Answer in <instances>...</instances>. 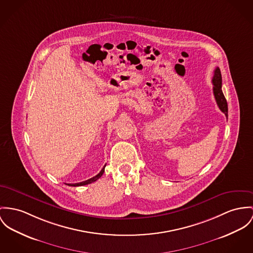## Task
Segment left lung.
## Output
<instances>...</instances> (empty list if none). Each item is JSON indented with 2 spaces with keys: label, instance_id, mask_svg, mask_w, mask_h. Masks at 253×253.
Wrapping results in <instances>:
<instances>
[{
  "label": "left lung",
  "instance_id": "obj_1",
  "mask_svg": "<svg viewBox=\"0 0 253 253\" xmlns=\"http://www.w3.org/2000/svg\"><path fill=\"white\" fill-rule=\"evenodd\" d=\"M212 83L214 84L213 91H214V96L216 101V104H217L219 110L225 115V117H228V106H227L226 99L224 97L222 89H221V73H220V70L218 67H216L214 69Z\"/></svg>",
  "mask_w": 253,
  "mask_h": 253
}]
</instances>
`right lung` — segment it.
Here are the masks:
<instances>
[{"label":"right lung","instance_id":"add662e5","mask_svg":"<svg viewBox=\"0 0 253 253\" xmlns=\"http://www.w3.org/2000/svg\"><path fill=\"white\" fill-rule=\"evenodd\" d=\"M105 167H106V165L104 166V168L102 169V170L98 173L96 176H94V177H92V178H90V179H88V180H85V181H84V182H81V183H76V184H72V185H70V186H73V187H78V186H84V185H87V184H90V183H92V182H95L96 180H98L103 173H104V171H105Z\"/></svg>","mask_w":253,"mask_h":253}]
</instances>
